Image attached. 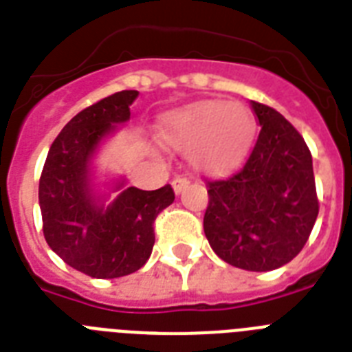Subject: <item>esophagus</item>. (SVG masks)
Listing matches in <instances>:
<instances>
[{
    "instance_id": "34e87169",
    "label": "esophagus",
    "mask_w": 352,
    "mask_h": 352,
    "mask_svg": "<svg viewBox=\"0 0 352 352\" xmlns=\"http://www.w3.org/2000/svg\"><path fill=\"white\" fill-rule=\"evenodd\" d=\"M171 186H173L175 193H181V191H184L186 188L190 186V179H188V177H175L173 182H171Z\"/></svg>"
}]
</instances>
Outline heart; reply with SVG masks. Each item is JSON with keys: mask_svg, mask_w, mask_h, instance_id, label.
<instances>
[{"mask_svg": "<svg viewBox=\"0 0 352 352\" xmlns=\"http://www.w3.org/2000/svg\"><path fill=\"white\" fill-rule=\"evenodd\" d=\"M256 132L252 112L234 102H200L166 118L162 138L190 150L195 168L208 173L231 170L250 148Z\"/></svg>", "mask_w": 352, "mask_h": 352, "instance_id": "heart-1", "label": "heart"}]
</instances>
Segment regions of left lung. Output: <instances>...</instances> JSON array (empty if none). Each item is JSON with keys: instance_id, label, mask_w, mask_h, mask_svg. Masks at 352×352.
Returning a JSON list of instances; mask_svg holds the SVG:
<instances>
[{"instance_id": "obj_1", "label": "left lung", "mask_w": 352, "mask_h": 352, "mask_svg": "<svg viewBox=\"0 0 352 352\" xmlns=\"http://www.w3.org/2000/svg\"><path fill=\"white\" fill-rule=\"evenodd\" d=\"M261 131L249 159L232 175L208 181L204 232L232 267L268 272L290 263L318 214L311 152L276 109L250 102Z\"/></svg>"}]
</instances>
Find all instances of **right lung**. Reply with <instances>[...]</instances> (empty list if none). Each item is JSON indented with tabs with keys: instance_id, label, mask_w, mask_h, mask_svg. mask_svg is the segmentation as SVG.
Here are the masks:
<instances>
[{
	"instance_id": "1",
	"label": "right lung",
	"mask_w": 352,
	"mask_h": 352,
	"mask_svg": "<svg viewBox=\"0 0 352 352\" xmlns=\"http://www.w3.org/2000/svg\"><path fill=\"white\" fill-rule=\"evenodd\" d=\"M138 91H120L80 111L50 146L39 181L43 232L50 249L75 270L114 279L140 270L152 254L153 221L175 193L126 188L109 206L91 188L89 166L100 141L131 118ZM125 181L116 184L123 188Z\"/></svg>"
}]
</instances>
